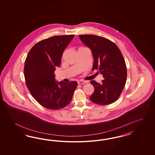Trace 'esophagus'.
I'll use <instances>...</instances> for the list:
<instances>
[{
  "mask_svg": "<svg viewBox=\"0 0 155 155\" xmlns=\"http://www.w3.org/2000/svg\"><path fill=\"white\" fill-rule=\"evenodd\" d=\"M85 83H86V82L84 81H78V84H84Z\"/></svg>",
  "mask_w": 155,
  "mask_h": 155,
  "instance_id": "34e87169",
  "label": "esophagus"
}]
</instances>
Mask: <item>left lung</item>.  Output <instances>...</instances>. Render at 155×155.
Masks as SVG:
<instances>
[{
  "label": "left lung",
  "mask_w": 155,
  "mask_h": 155,
  "mask_svg": "<svg viewBox=\"0 0 155 155\" xmlns=\"http://www.w3.org/2000/svg\"><path fill=\"white\" fill-rule=\"evenodd\" d=\"M79 38L92 52V70H98L104 78L101 84L95 81L90 82L94 87L90 100L102 106L115 102L127 80V67L122 53L114 42L106 38L93 35H82Z\"/></svg>",
  "instance_id": "8db88e82"
}]
</instances>
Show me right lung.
I'll return each mask as SVG.
<instances>
[{
    "instance_id": "1",
    "label": "right lung",
    "mask_w": 155,
    "mask_h": 155,
    "mask_svg": "<svg viewBox=\"0 0 155 155\" xmlns=\"http://www.w3.org/2000/svg\"><path fill=\"white\" fill-rule=\"evenodd\" d=\"M74 36H55L42 40L31 48L27 56L24 69L26 85L33 98L45 108L57 110L71 103L77 82H56L54 72Z\"/></svg>"
}]
</instances>
